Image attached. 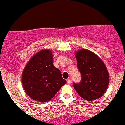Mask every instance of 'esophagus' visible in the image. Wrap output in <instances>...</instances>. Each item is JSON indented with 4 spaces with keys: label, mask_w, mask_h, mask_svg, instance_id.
<instances>
[{
    "label": "esophagus",
    "mask_w": 125,
    "mask_h": 125,
    "mask_svg": "<svg viewBox=\"0 0 125 125\" xmlns=\"http://www.w3.org/2000/svg\"><path fill=\"white\" fill-rule=\"evenodd\" d=\"M70 83H71V80H70V79H67V83L70 84Z\"/></svg>",
    "instance_id": "esophagus-1"
}]
</instances>
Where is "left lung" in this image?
<instances>
[{"label":"left lung","instance_id":"1","mask_svg":"<svg viewBox=\"0 0 125 125\" xmlns=\"http://www.w3.org/2000/svg\"><path fill=\"white\" fill-rule=\"evenodd\" d=\"M75 57L81 81L79 83H73L75 89L86 100L100 98L106 91L109 83V73L104 62L96 54L85 49L75 52Z\"/></svg>","mask_w":125,"mask_h":125}]
</instances>
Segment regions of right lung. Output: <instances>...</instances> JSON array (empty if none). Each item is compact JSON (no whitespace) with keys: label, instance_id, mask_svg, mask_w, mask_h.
Here are the masks:
<instances>
[{"label":"right lung","instance_id":"right-lung-1","mask_svg":"<svg viewBox=\"0 0 125 125\" xmlns=\"http://www.w3.org/2000/svg\"><path fill=\"white\" fill-rule=\"evenodd\" d=\"M22 81L27 94L38 102L50 101L66 83L60 70L53 65L52 52L49 49L32 56L23 69Z\"/></svg>","mask_w":125,"mask_h":125}]
</instances>
